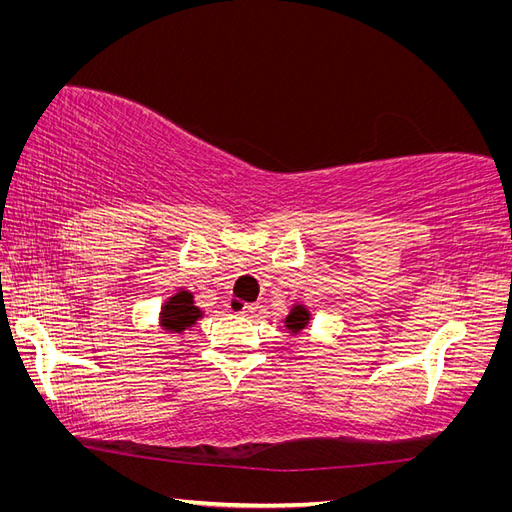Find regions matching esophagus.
Instances as JSON below:
<instances>
[{
	"instance_id": "obj_1",
	"label": "esophagus",
	"mask_w": 512,
	"mask_h": 512,
	"mask_svg": "<svg viewBox=\"0 0 512 512\" xmlns=\"http://www.w3.org/2000/svg\"><path fill=\"white\" fill-rule=\"evenodd\" d=\"M228 307H230L232 312H235V314H243V316H250V314H254L256 309H258V305H256V303H245L243 307H237V303H235V301H230V303H228Z\"/></svg>"
}]
</instances>
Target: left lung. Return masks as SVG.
<instances>
[{
  "mask_svg": "<svg viewBox=\"0 0 512 512\" xmlns=\"http://www.w3.org/2000/svg\"><path fill=\"white\" fill-rule=\"evenodd\" d=\"M312 327V312H309L307 305L303 303H294L290 307L288 316L284 318V329L290 333V335H299L301 331Z\"/></svg>",
  "mask_w": 512,
  "mask_h": 512,
  "instance_id": "obj_1",
  "label": "left lung"
}]
</instances>
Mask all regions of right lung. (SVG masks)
<instances>
[{
  "instance_id": "obj_1",
  "label": "right lung",
  "mask_w": 512,
  "mask_h": 512,
  "mask_svg": "<svg viewBox=\"0 0 512 512\" xmlns=\"http://www.w3.org/2000/svg\"><path fill=\"white\" fill-rule=\"evenodd\" d=\"M205 316V312L194 303V294L185 288H179L175 294L164 301L160 307L158 329L166 335H181L192 329L194 324Z\"/></svg>"
}]
</instances>
